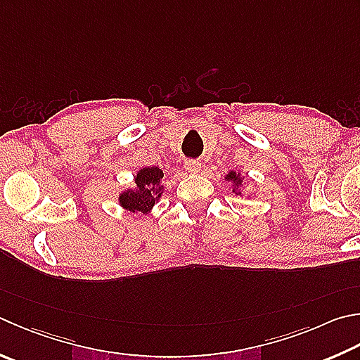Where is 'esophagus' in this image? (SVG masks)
I'll return each mask as SVG.
<instances>
[{"label": "esophagus", "mask_w": 360, "mask_h": 360, "mask_svg": "<svg viewBox=\"0 0 360 360\" xmlns=\"http://www.w3.org/2000/svg\"><path fill=\"white\" fill-rule=\"evenodd\" d=\"M184 167L188 173H198L201 169V163L198 160H186Z\"/></svg>", "instance_id": "34e87169"}]
</instances>
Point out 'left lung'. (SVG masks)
<instances>
[{
	"instance_id": "8db88e82",
	"label": "left lung",
	"mask_w": 360,
	"mask_h": 360,
	"mask_svg": "<svg viewBox=\"0 0 360 360\" xmlns=\"http://www.w3.org/2000/svg\"><path fill=\"white\" fill-rule=\"evenodd\" d=\"M225 179L226 181H231L233 182V187H234L233 192L236 193V195H240V191H238V188L240 187V184H243V181H244V178H243V176H240V173H236V172H233V169H231V172L225 176Z\"/></svg>"
}]
</instances>
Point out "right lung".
Returning a JSON list of instances; mask_svg holds the SVG:
<instances>
[{"instance_id": "add662e5", "label": "right lung", "mask_w": 360, "mask_h": 360, "mask_svg": "<svg viewBox=\"0 0 360 360\" xmlns=\"http://www.w3.org/2000/svg\"><path fill=\"white\" fill-rule=\"evenodd\" d=\"M163 172L159 167H145L135 174V188L120 193V205L132 212H151L163 193Z\"/></svg>"}]
</instances>
